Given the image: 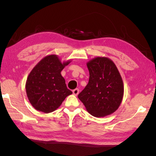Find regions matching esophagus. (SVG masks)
Instances as JSON below:
<instances>
[{
  "instance_id": "34e87169",
  "label": "esophagus",
  "mask_w": 156,
  "mask_h": 156,
  "mask_svg": "<svg viewBox=\"0 0 156 156\" xmlns=\"http://www.w3.org/2000/svg\"><path fill=\"white\" fill-rule=\"evenodd\" d=\"M79 93V90L78 88H75L73 90V94L75 96H77Z\"/></svg>"
}]
</instances>
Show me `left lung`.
I'll use <instances>...</instances> for the list:
<instances>
[{
  "mask_svg": "<svg viewBox=\"0 0 156 156\" xmlns=\"http://www.w3.org/2000/svg\"><path fill=\"white\" fill-rule=\"evenodd\" d=\"M87 65L89 81L78 98L91 115H109L118 109L123 98L121 75L115 63L107 57L94 58Z\"/></svg>",
  "mask_w": 156,
  "mask_h": 156,
  "instance_id": "left-lung-1",
  "label": "left lung"
}]
</instances>
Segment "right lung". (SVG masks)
Wrapping results in <instances>:
<instances>
[{"instance_id":"add662e5","label":"right lung","mask_w":156,"mask_h":156,"mask_svg":"<svg viewBox=\"0 0 156 156\" xmlns=\"http://www.w3.org/2000/svg\"><path fill=\"white\" fill-rule=\"evenodd\" d=\"M71 61L62 63L57 55L46 56L29 73L26 81L28 99L35 109L49 113L58 108L72 94L60 72Z\"/></svg>"}]
</instances>
